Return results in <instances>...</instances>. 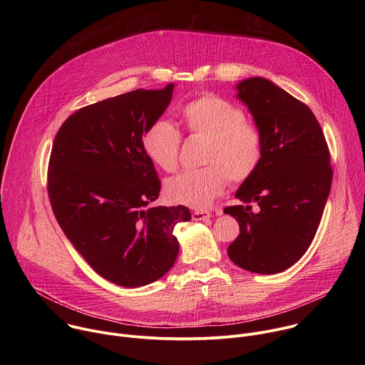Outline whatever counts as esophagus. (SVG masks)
Listing matches in <instances>:
<instances>
[{"label": "esophagus", "mask_w": 365, "mask_h": 365, "mask_svg": "<svg viewBox=\"0 0 365 365\" xmlns=\"http://www.w3.org/2000/svg\"><path fill=\"white\" fill-rule=\"evenodd\" d=\"M211 217H212L211 212H207V211H195V212H192V218L195 221H205V220H210Z\"/></svg>", "instance_id": "34e87169"}]
</instances>
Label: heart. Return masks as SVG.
<instances>
[{
  "label": "heart",
  "instance_id": "1",
  "mask_svg": "<svg viewBox=\"0 0 365 365\" xmlns=\"http://www.w3.org/2000/svg\"><path fill=\"white\" fill-rule=\"evenodd\" d=\"M182 115L192 135L206 138L199 170H185L166 182V195L175 203L196 210L207 207L225 189L228 180H247L263 154L259 130L245 121V114L234 103L212 95L190 101ZM180 133L169 121H155L143 137L147 158L163 170L178 166Z\"/></svg>",
  "mask_w": 365,
  "mask_h": 365
}]
</instances>
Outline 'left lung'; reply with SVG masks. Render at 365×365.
Here are the masks:
<instances>
[{
  "label": "left lung",
  "instance_id": "obj_1",
  "mask_svg": "<svg viewBox=\"0 0 365 365\" xmlns=\"http://www.w3.org/2000/svg\"><path fill=\"white\" fill-rule=\"evenodd\" d=\"M235 89L262 133L263 154L235 192L242 203L224 210L240 225L228 255L247 272L276 274L314 241L331 192L329 150L314 113L272 81L248 78Z\"/></svg>",
  "mask_w": 365,
  "mask_h": 365
}]
</instances>
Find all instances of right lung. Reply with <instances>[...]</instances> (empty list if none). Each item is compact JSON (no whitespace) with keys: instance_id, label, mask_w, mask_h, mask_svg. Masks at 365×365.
Wrapping results in <instances>:
<instances>
[{"instance_id":"obj_1","label":"right lung","mask_w":365,"mask_h":365,"mask_svg":"<svg viewBox=\"0 0 365 365\" xmlns=\"http://www.w3.org/2000/svg\"><path fill=\"white\" fill-rule=\"evenodd\" d=\"M175 85L135 89L72 114L51 147L47 190L68 240L103 279L141 287L175 264V225L186 206H153L160 180L143 135L169 107Z\"/></svg>"}]
</instances>
